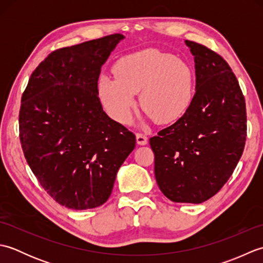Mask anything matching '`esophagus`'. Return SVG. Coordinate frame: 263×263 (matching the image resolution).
Segmentation results:
<instances>
[{
    "label": "esophagus",
    "mask_w": 263,
    "mask_h": 263,
    "mask_svg": "<svg viewBox=\"0 0 263 263\" xmlns=\"http://www.w3.org/2000/svg\"><path fill=\"white\" fill-rule=\"evenodd\" d=\"M137 142L138 144H147L148 143V138L146 137V135H143V133H137Z\"/></svg>",
    "instance_id": "1"
}]
</instances>
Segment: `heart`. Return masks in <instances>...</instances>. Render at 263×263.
<instances>
[{
    "label": "heart",
    "mask_w": 263,
    "mask_h": 263,
    "mask_svg": "<svg viewBox=\"0 0 263 263\" xmlns=\"http://www.w3.org/2000/svg\"><path fill=\"white\" fill-rule=\"evenodd\" d=\"M113 71L99 78L98 90L106 111L120 123L131 119L140 91L141 107L159 124L180 120L193 103V71L173 54L143 49L121 58Z\"/></svg>",
    "instance_id": "b5f03b06"
}]
</instances>
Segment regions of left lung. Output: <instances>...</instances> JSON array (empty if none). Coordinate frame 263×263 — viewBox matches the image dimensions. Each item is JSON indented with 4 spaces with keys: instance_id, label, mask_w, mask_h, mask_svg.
<instances>
[{
    "instance_id": "obj_1",
    "label": "left lung",
    "mask_w": 263,
    "mask_h": 263,
    "mask_svg": "<svg viewBox=\"0 0 263 263\" xmlns=\"http://www.w3.org/2000/svg\"><path fill=\"white\" fill-rule=\"evenodd\" d=\"M194 57L195 93L174 124L149 139L155 177L174 202L201 203L233 174L247 140V108L231 66L219 54L185 41Z\"/></svg>"
}]
</instances>
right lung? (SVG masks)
<instances>
[{
	"mask_svg": "<svg viewBox=\"0 0 263 263\" xmlns=\"http://www.w3.org/2000/svg\"><path fill=\"white\" fill-rule=\"evenodd\" d=\"M124 36L52 52L30 76L19 111L21 147L44 190L66 208L105 203L136 136L103 110L102 65Z\"/></svg>",
	"mask_w": 263,
	"mask_h": 263,
	"instance_id": "1",
	"label": "right lung"
}]
</instances>
